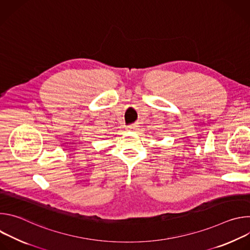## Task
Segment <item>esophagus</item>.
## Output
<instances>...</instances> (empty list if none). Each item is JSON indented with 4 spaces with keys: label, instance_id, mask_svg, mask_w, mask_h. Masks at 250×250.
Wrapping results in <instances>:
<instances>
[{
    "label": "esophagus",
    "instance_id": "obj_1",
    "mask_svg": "<svg viewBox=\"0 0 250 250\" xmlns=\"http://www.w3.org/2000/svg\"><path fill=\"white\" fill-rule=\"evenodd\" d=\"M137 129H138V125H136L127 126V130H129V131H135V130H137Z\"/></svg>",
    "mask_w": 250,
    "mask_h": 250
}]
</instances>
